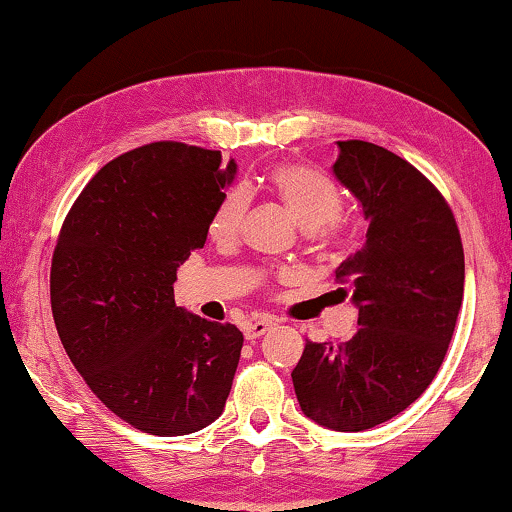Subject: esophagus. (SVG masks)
Segmentation results:
<instances>
[{
	"label": "esophagus",
	"instance_id": "esophagus-1",
	"mask_svg": "<svg viewBox=\"0 0 512 512\" xmlns=\"http://www.w3.org/2000/svg\"><path fill=\"white\" fill-rule=\"evenodd\" d=\"M272 326H277V319L270 317V314H261V317L251 319L249 324H247V328H244V338H247V340L261 338V335L268 333Z\"/></svg>",
	"mask_w": 512,
	"mask_h": 512
}]
</instances>
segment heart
Instances as JSON below:
<instances>
[{"instance_id": "1", "label": "heart", "mask_w": 512, "mask_h": 512, "mask_svg": "<svg viewBox=\"0 0 512 512\" xmlns=\"http://www.w3.org/2000/svg\"><path fill=\"white\" fill-rule=\"evenodd\" d=\"M270 184L275 193L291 209L300 228L310 230L319 240H333L335 221L342 214V193L333 179L312 167L303 165H282L272 172ZM249 207V193L244 188H230L216 205L209 233L216 240H230L244 219Z\"/></svg>"}]
</instances>
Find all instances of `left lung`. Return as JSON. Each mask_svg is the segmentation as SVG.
<instances>
[{"mask_svg":"<svg viewBox=\"0 0 512 512\" xmlns=\"http://www.w3.org/2000/svg\"><path fill=\"white\" fill-rule=\"evenodd\" d=\"M338 149L335 179L368 221L363 249L335 268L361 328L338 347L307 342L291 380L305 417L352 433L396 417L436 377L464 300V247L445 198L408 160L361 139Z\"/></svg>","mask_w":512,"mask_h":512,"instance_id":"obj_1","label":"left lung"}]
</instances>
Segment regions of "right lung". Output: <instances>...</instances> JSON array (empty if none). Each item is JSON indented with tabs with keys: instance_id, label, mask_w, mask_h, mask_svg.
I'll return each instance as SVG.
<instances>
[{
	"instance_id": "add662e5",
	"label": "right lung",
	"mask_w": 512,
	"mask_h": 512,
	"mask_svg": "<svg viewBox=\"0 0 512 512\" xmlns=\"http://www.w3.org/2000/svg\"><path fill=\"white\" fill-rule=\"evenodd\" d=\"M235 160L181 142L123 153L62 223L51 307L62 347L93 394L144 433L186 436L219 419L244 335L174 303L177 268L205 247Z\"/></svg>"
}]
</instances>
